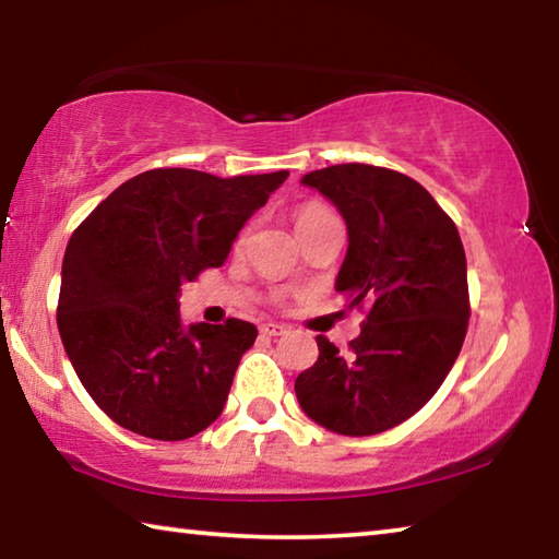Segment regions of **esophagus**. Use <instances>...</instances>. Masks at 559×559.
<instances>
[{
    "label": "esophagus",
    "mask_w": 559,
    "mask_h": 559,
    "mask_svg": "<svg viewBox=\"0 0 559 559\" xmlns=\"http://www.w3.org/2000/svg\"><path fill=\"white\" fill-rule=\"evenodd\" d=\"M283 333H286V328L278 325V323H263L261 325V335H266V337H276V335H283Z\"/></svg>",
    "instance_id": "1"
}]
</instances>
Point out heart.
Here are the masks:
<instances>
[{"mask_svg": "<svg viewBox=\"0 0 559 559\" xmlns=\"http://www.w3.org/2000/svg\"><path fill=\"white\" fill-rule=\"evenodd\" d=\"M325 214H330V212L323 210V206H306V210L298 212L296 226L298 224H306V222H313V219H318V216H325Z\"/></svg>", "mask_w": 559, "mask_h": 559, "instance_id": "obj_1", "label": "heart"}]
</instances>
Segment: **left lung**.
Segmentation results:
<instances>
[{"mask_svg": "<svg viewBox=\"0 0 559 559\" xmlns=\"http://www.w3.org/2000/svg\"><path fill=\"white\" fill-rule=\"evenodd\" d=\"M347 224L335 290L367 310L347 353L318 335L298 374L310 419L345 437H372L427 404L461 353L471 302L456 224L416 179L374 165H333L302 177Z\"/></svg>", "mask_w": 559, "mask_h": 559, "instance_id": "obj_1", "label": "left lung"}]
</instances>
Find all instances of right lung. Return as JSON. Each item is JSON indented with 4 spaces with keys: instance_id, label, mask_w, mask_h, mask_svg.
I'll use <instances>...</instances> for the list:
<instances>
[{
    "instance_id": "add662e5",
    "label": "right lung",
    "mask_w": 559,
    "mask_h": 559,
    "mask_svg": "<svg viewBox=\"0 0 559 559\" xmlns=\"http://www.w3.org/2000/svg\"><path fill=\"white\" fill-rule=\"evenodd\" d=\"M286 177L147 169L73 231L56 323L81 384L122 429L182 441L222 414L259 330L236 318L182 328L177 293L222 266L246 219Z\"/></svg>"
}]
</instances>
